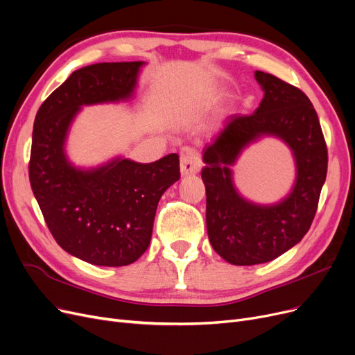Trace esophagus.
<instances>
[{"label": "esophagus", "instance_id": "esophagus-1", "mask_svg": "<svg viewBox=\"0 0 355 355\" xmlns=\"http://www.w3.org/2000/svg\"><path fill=\"white\" fill-rule=\"evenodd\" d=\"M200 166H202V162H200L197 152L191 148H184L181 153V164H180L181 175L184 177L193 175L200 171Z\"/></svg>", "mask_w": 355, "mask_h": 355}]
</instances>
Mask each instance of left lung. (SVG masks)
<instances>
[{
  "label": "left lung",
  "instance_id": "obj_1",
  "mask_svg": "<svg viewBox=\"0 0 355 355\" xmlns=\"http://www.w3.org/2000/svg\"><path fill=\"white\" fill-rule=\"evenodd\" d=\"M264 97L250 116H229L203 149L206 225L213 250L234 266L268 263L287 252L309 230L323 182L328 150L320 123L303 91L271 73H254ZM264 137L291 150L297 177L279 202L263 205L243 198L232 166L241 152Z\"/></svg>",
  "mask_w": 355,
  "mask_h": 355
}]
</instances>
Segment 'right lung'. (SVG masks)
I'll list each match as a JSON object with an SVG mask.
<instances>
[{
    "label": "right lung",
    "instance_id": "add662e5",
    "mask_svg": "<svg viewBox=\"0 0 355 355\" xmlns=\"http://www.w3.org/2000/svg\"><path fill=\"white\" fill-rule=\"evenodd\" d=\"M144 60L104 62L69 75L35 119L28 177L51 234L85 263L123 267L148 250L161 196L180 180L177 153L150 164L114 157L76 166L67 155L72 123L84 105L126 103Z\"/></svg>",
    "mask_w": 355,
    "mask_h": 355
}]
</instances>
